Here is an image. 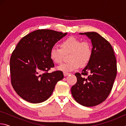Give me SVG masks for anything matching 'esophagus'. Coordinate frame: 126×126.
<instances>
[{
  "label": "esophagus",
  "instance_id": "esophagus-1",
  "mask_svg": "<svg viewBox=\"0 0 126 126\" xmlns=\"http://www.w3.org/2000/svg\"><path fill=\"white\" fill-rule=\"evenodd\" d=\"M63 74H64V76H68V75H69V74L70 73H68V72H63Z\"/></svg>",
  "mask_w": 126,
  "mask_h": 126
}]
</instances>
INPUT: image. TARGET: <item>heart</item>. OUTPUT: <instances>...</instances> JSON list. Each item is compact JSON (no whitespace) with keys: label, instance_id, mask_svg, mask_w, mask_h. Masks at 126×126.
Instances as JSON below:
<instances>
[{"label":"heart","instance_id":"b5f03b06","mask_svg":"<svg viewBox=\"0 0 126 126\" xmlns=\"http://www.w3.org/2000/svg\"><path fill=\"white\" fill-rule=\"evenodd\" d=\"M61 48L53 47L50 51V57L56 64L62 62L64 54L69 55V62L59 66L58 69L65 72L77 69L79 66L86 65L92 55V48L88 41L81 42L79 39L71 37L64 40L61 44Z\"/></svg>","mask_w":126,"mask_h":126}]
</instances>
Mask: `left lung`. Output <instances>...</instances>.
Masks as SVG:
<instances>
[{
  "label": "left lung",
  "instance_id": "left-lung-1",
  "mask_svg": "<svg viewBox=\"0 0 126 126\" xmlns=\"http://www.w3.org/2000/svg\"><path fill=\"white\" fill-rule=\"evenodd\" d=\"M91 40L92 55L82 73H76V83L71 88L77 102L93 107L105 101L109 95L117 76V63L110 44L96 32L79 33Z\"/></svg>",
  "mask_w": 126,
  "mask_h": 126
}]
</instances>
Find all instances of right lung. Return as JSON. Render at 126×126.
<instances>
[{
  "mask_svg": "<svg viewBox=\"0 0 126 126\" xmlns=\"http://www.w3.org/2000/svg\"><path fill=\"white\" fill-rule=\"evenodd\" d=\"M50 29H39L24 36L17 44L10 59L11 83L15 91L26 101L39 103L52 95L63 72L49 73L54 67L50 51L67 35Z\"/></svg>",
  "mask_w": 126,
  "mask_h": 126,
  "instance_id": "1",
  "label": "right lung"
}]
</instances>
